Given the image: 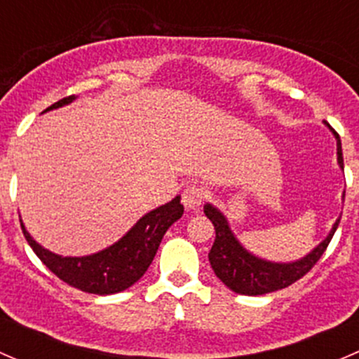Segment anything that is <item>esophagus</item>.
I'll list each match as a JSON object with an SVG mask.
<instances>
[{
	"label": "esophagus",
	"mask_w": 359,
	"mask_h": 359,
	"mask_svg": "<svg viewBox=\"0 0 359 359\" xmlns=\"http://www.w3.org/2000/svg\"><path fill=\"white\" fill-rule=\"evenodd\" d=\"M205 189L201 186H196V184H191L184 189L182 193V205L186 206L187 210H196L200 208L203 200H205Z\"/></svg>",
	"instance_id": "1"
}]
</instances>
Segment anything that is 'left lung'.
I'll use <instances>...</instances> for the list:
<instances>
[{
	"instance_id": "obj_1",
	"label": "left lung",
	"mask_w": 359,
	"mask_h": 359,
	"mask_svg": "<svg viewBox=\"0 0 359 359\" xmlns=\"http://www.w3.org/2000/svg\"><path fill=\"white\" fill-rule=\"evenodd\" d=\"M323 123L335 135L337 163H339L340 168L344 170L340 137L337 135L335 130L332 128L327 121ZM203 212H205V215L212 220L213 227H215V241H213V247L208 253L210 266H212L217 278H219L229 290L241 293V295H264V293L276 292L281 290V288L290 287L292 283L300 280L304 274L309 273V271L313 269L314 264H316L318 260H320V257L323 255V252L327 250L332 238H334L340 222L339 217V219L335 220L334 226H332L328 236L325 238L318 247L311 250L307 255H304L302 259L293 260V262H273V260L260 259V257L248 252V250L240 243V240L234 236L226 215H224L217 206H213L212 203H206V205L203 206Z\"/></svg>"
}]
</instances>
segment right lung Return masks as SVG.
<instances>
[{"mask_svg":"<svg viewBox=\"0 0 359 359\" xmlns=\"http://www.w3.org/2000/svg\"><path fill=\"white\" fill-rule=\"evenodd\" d=\"M76 95L59 100L46 111L67 106ZM184 206L180 196L151 210L137 220L135 226L111 247L83 257H64L50 252L38 243L25 229L20 220L22 233L43 264L71 287L95 295H111L132 287L144 276L156 255L159 243L173 222L182 217Z\"/></svg>","mask_w":359,"mask_h":359,"instance_id":"obj_1","label":"right lung"}]
</instances>
